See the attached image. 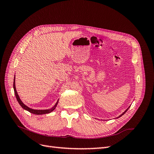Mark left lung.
<instances>
[{
    "mask_svg": "<svg viewBox=\"0 0 154 154\" xmlns=\"http://www.w3.org/2000/svg\"><path fill=\"white\" fill-rule=\"evenodd\" d=\"M129 107H130V106H129ZM129 107H128V109H127V110H125V112H123V114H121V115H120V116H119V117H118V118H119V117H121V116H123V114H125V112H127V110H128V109H129Z\"/></svg>",
    "mask_w": 154,
    "mask_h": 154,
    "instance_id": "left-lung-1",
    "label": "left lung"
}]
</instances>
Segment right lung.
Instances as JSON below:
<instances>
[{
  "instance_id": "obj_1",
  "label": "right lung",
  "mask_w": 154,
  "mask_h": 154,
  "mask_svg": "<svg viewBox=\"0 0 154 154\" xmlns=\"http://www.w3.org/2000/svg\"><path fill=\"white\" fill-rule=\"evenodd\" d=\"M15 77L14 78V82H13V88H14V92H15V96H16V98L18 102V103H19L20 105V106L22 107L23 109H24V110H26L28 112H29L32 113V114H36V115H40V114H48V113H50L51 112L53 111L56 106H57V104L58 103V100L57 101V103L55 104V105L53 107V108H51L50 109H48V110H35V109H30L29 107H28L27 106H26V105H24V103H22V101H21V100L20 99L19 97V96L18 95V93L17 92V90H16V87H15Z\"/></svg>"
}]
</instances>
